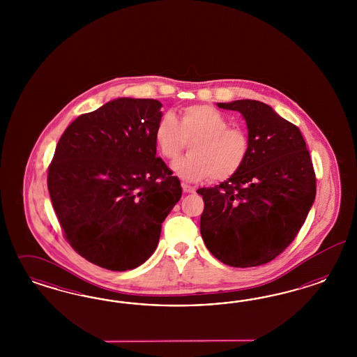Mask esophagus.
Here are the masks:
<instances>
[{"label": "esophagus", "mask_w": 357, "mask_h": 357, "mask_svg": "<svg viewBox=\"0 0 357 357\" xmlns=\"http://www.w3.org/2000/svg\"><path fill=\"white\" fill-rule=\"evenodd\" d=\"M182 190H183L184 194H194L195 192L194 187L185 183H182Z\"/></svg>", "instance_id": "obj_1"}]
</instances>
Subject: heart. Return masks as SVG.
<instances>
[{
  "mask_svg": "<svg viewBox=\"0 0 357 357\" xmlns=\"http://www.w3.org/2000/svg\"><path fill=\"white\" fill-rule=\"evenodd\" d=\"M154 144L167 161H175L191 142L190 155L174 163L175 174L185 182L211 178L224 182L237 175L248 162L251 140L242 127H231L227 116L209 105H191L179 119L165 112L154 128Z\"/></svg>",
  "mask_w": 357,
  "mask_h": 357,
  "instance_id": "obj_1",
  "label": "heart"
}]
</instances>
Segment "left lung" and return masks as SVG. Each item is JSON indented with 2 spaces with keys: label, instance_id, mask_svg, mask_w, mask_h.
Segmentation results:
<instances>
[{
  "label": "left lung",
  "instance_id": "left-lung-1",
  "mask_svg": "<svg viewBox=\"0 0 357 357\" xmlns=\"http://www.w3.org/2000/svg\"><path fill=\"white\" fill-rule=\"evenodd\" d=\"M246 119L251 151L243 169L212 188H199L200 233L213 257L255 267L280 255L303 225L315 199V173L303 135L259 100L217 103Z\"/></svg>",
  "mask_w": 357,
  "mask_h": 357
}]
</instances>
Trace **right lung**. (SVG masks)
I'll return each instance as SVG.
<instances>
[{"instance_id":"1","label":"right lung","mask_w":357,"mask_h":357,"mask_svg":"<svg viewBox=\"0 0 357 357\" xmlns=\"http://www.w3.org/2000/svg\"><path fill=\"white\" fill-rule=\"evenodd\" d=\"M155 99L119 98L65 130L47 184L66 242L111 271L133 270L158 245L161 225L182 196L181 182L155 157Z\"/></svg>"}]
</instances>
